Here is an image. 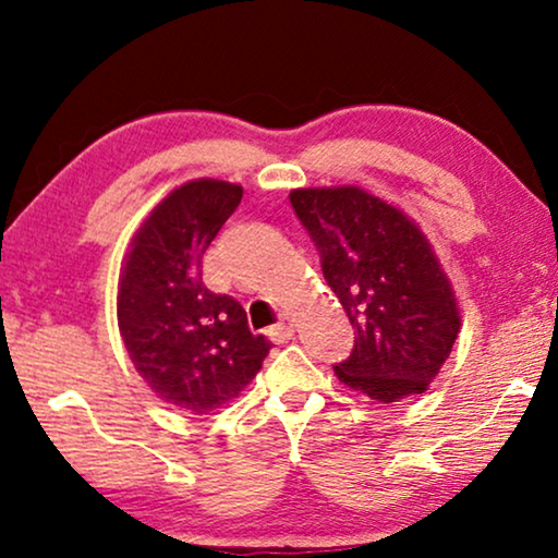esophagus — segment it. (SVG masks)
<instances>
[{
  "label": "esophagus",
  "mask_w": 558,
  "mask_h": 558,
  "mask_svg": "<svg viewBox=\"0 0 558 558\" xmlns=\"http://www.w3.org/2000/svg\"><path fill=\"white\" fill-rule=\"evenodd\" d=\"M292 335H294V319L292 317H281L277 325L271 327L269 330V338L274 340V342H287V340H292Z\"/></svg>",
  "instance_id": "34e87169"
}]
</instances>
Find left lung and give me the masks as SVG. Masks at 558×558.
Returning <instances> with one entry per match:
<instances>
[{"instance_id":"1","label":"left lung","mask_w":558,"mask_h":558,"mask_svg":"<svg viewBox=\"0 0 558 558\" xmlns=\"http://www.w3.org/2000/svg\"><path fill=\"white\" fill-rule=\"evenodd\" d=\"M289 201L355 330L353 353L335 376L380 403L424 393L452 353L462 317L422 228L357 185L296 187Z\"/></svg>"}]
</instances>
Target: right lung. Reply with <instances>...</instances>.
<instances>
[{
    "instance_id": "1",
    "label": "right lung",
    "mask_w": 558,
    "mask_h": 558,
    "mask_svg": "<svg viewBox=\"0 0 558 558\" xmlns=\"http://www.w3.org/2000/svg\"><path fill=\"white\" fill-rule=\"evenodd\" d=\"M243 187L201 178L159 201L124 256L117 319L134 368L165 403L208 414L239 399L269 355L233 296L203 284V256Z\"/></svg>"
}]
</instances>
